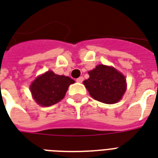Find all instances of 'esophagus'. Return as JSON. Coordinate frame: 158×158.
Wrapping results in <instances>:
<instances>
[{
  "label": "esophagus",
  "mask_w": 158,
  "mask_h": 158,
  "mask_svg": "<svg viewBox=\"0 0 158 158\" xmlns=\"http://www.w3.org/2000/svg\"><path fill=\"white\" fill-rule=\"evenodd\" d=\"M76 81L78 82V83H82V82L84 81V77H79V78H78V79H76Z\"/></svg>",
  "instance_id": "obj_1"
}]
</instances>
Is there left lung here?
Listing matches in <instances>:
<instances>
[{"mask_svg":"<svg viewBox=\"0 0 158 158\" xmlns=\"http://www.w3.org/2000/svg\"><path fill=\"white\" fill-rule=\"evenodd\" d=\"M89 78L83 83L95 100L112 104L122 98L127 84L124 75L116 69L98 64L89 71Z\"/></svg>","mask_w":158,"mask_h":158,"instance_id":"obj_1","label":"left lung"}]
</instances>
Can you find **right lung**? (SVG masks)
<instances>
[{
	"label": "right lung",
	"mask_w": 158,
	"mask_h": 158,
	"mask_svg": "<svg viewBox=\"0 0 158 158\" xmlns=\"http://www.w3.org/2000/svg\"><path fill=\"white\" fill-rule=\"evenodd\" d=\"M74 83V79L69 77L55 74L50 70L37 77L31 84L30 89L36 103L49 107L63 99L69 86Z\"/></svg>",
	"instance_id": "1"
}]
</instances>
